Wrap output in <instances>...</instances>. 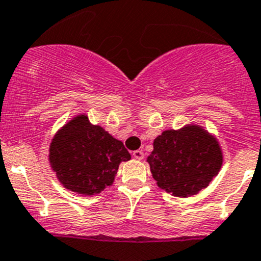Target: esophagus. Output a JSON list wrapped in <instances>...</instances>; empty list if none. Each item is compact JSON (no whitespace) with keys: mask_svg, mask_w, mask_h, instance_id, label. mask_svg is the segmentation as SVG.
<instances>
[{"mask_svg":"<svg viewBox=\"0 0 261 261\" xmlns=\"http://www.w3.org/2000/svg\"><path fill=\"white\" fill-rule=\"evenodd\" d=\"M133 155H134V158L135 159H139V161H141V159L144 158V153L141 150H135V151H133Z\"/></svg>","mask_w":261,"mask_h":261,"instance_id":"1","label":"esophagus"}]
</instances>
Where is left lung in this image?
I'll return each mask as SVG.
<instances>
[{
    "label": "left lung",
    "instance_id": "8db88e82",
    "mask_svg": "<svg viewBox=\"0 0 261 261\" xmlns=\"http://www.w3.org/2000/svg\"><path fill=\"white\" fill-rule=\"evenodd\" d=\"M148 156L158 186L174 196H191L206 187L223 162L216 138L199 126L167 130L154 140Z\"/></svg>",
    "mask_w": 261,
    "mask_h": 261
}]
</instances>
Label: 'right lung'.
<instances>
[{
    "label": "right lung",
    "mask_w": 261,
    "mask_h": 261,
    "mask_svg": "<svg viewBox=\"0 0 261 261\" xmlns=\"http://www.w3.org/2000/svg\"><path fill=\"white\" fill-rule=\"evenodd\" d=\"M131 158L122 141L85 115L63 126L49 146V162L66 189L83 195L99 194L115 181L121 162Z\"/></svg>",
    "instance_id": "right-lung-1"
}]
</instances>
